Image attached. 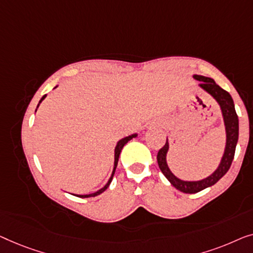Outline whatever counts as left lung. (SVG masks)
Returning a JSON list of instances; mask_svg holds the SVG:
<instances>
[{"instance_id": "1", "label": "left lung", "mask_w": 253, "mask_h": 253, "mask_svg": "<svg viewBox=\"0 0 253 253\" xmlns=\"http://www.w3.org/2000/svg\"><path fill=\"white\" fill-rule=\"evenodd\" d=\"M194 78L196 80L201 81L199 87H202L203 89L208 91L210 95H212L213 97L215 98V101L219 103L222 111L223 120H225L227 142L225 154L222 156L221 163H220L218 169L214 170V173H212L211 175L206 177V179H203L201 181H182L177 179V177L170 172L169 166H167L166 155L167 151H169V142L166 140L165 145L158 151V166L164 175L166 176V179L172 183V186H174L177 190L182 191L184 194H196L198 191L205 189V188L208 187H211L214 183L218 182L230 169V165H232L234 159L235 149H236V144L238 141V117L236 115V111H235L234 101L232 96H230L228 91H226L225 89H222L221 87H219L218 84H215V81L211 79V78L197 76V74H195Z\"/></svg>"}]
</instances>
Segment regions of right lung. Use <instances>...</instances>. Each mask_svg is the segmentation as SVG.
I'll use <instances>...</instances> for the list:
<instances>
[{
  "label": "right lung",
  "mask_w": 253,
  "mask_h": 253,
  "mask_svg": "<svg viewBox=\"0 0 253 253\" xmlns=\"http://www.w3.org/2000/svg\"><path fill=\"white\" fill-rule=\"evenodd\" d=\"M44 97H45V95L43 96V97L41 98V101H43V98H44ZM41 101H40V103H41ZM135 136H136V134L129 135V136H127V137H125V138H123V140H120V141L118 142V144H117V147H116V149H115V167H113V172H112V175H111V177H110V179H109L108 183H106L105 186L102 188V189H99L98 191H96V193H94V194H89V195H76V196H78V197H81V198H87V197H95V196H97V195L102 194L103 191H105L106 189H108V187L110 186V183H111V181H112V177H113V175H115V172H116L117 165H118V161H119V155H120V152H122V149L124 148V145H125L128 141H130L131 138L135 137Z\"/></svg>",
  "instance_id": "right-lung-1"
}]
</instances>
